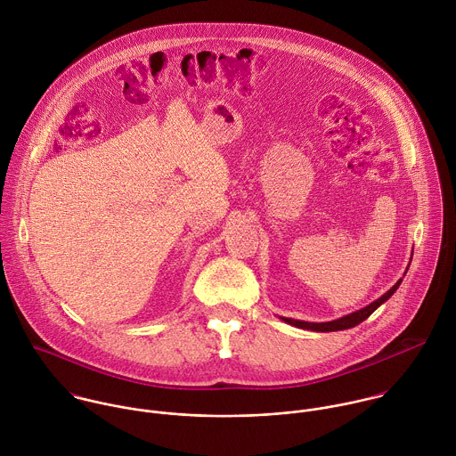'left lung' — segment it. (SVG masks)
<instances>
[{"mask_svg": "<svg viewBox=\"0 0 456 456\" xmlns=\"http://www.w3.org/2000/svg\"><path fill=\"white\" fill-rule=\"evenodd\" d=\"M412 261V259H411ZM409 270V268H407ZM400 284H402V279L386 293V295H382L379 300H375V302H371L370 305H366L364 309H361V311H355V313H352V314H346V316H343V318H339V320H334V322H325V323H311V322H300V320H291V318H282L286 323H289V325H293V327H298V329H305V330H314V332H336V330H346V329H352V327H355V325H359V323H362L364 320H368L384 302H387L393 295H395V291L400 288Z\"/></svg>", "mask_w": 456, "mask_h": 456, "instance_id": "left-lung-1", "label": "left lung"}]
</instances>
